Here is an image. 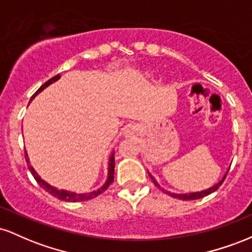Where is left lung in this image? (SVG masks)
I'll return each mask as SVG.
<instances>
[{
	"mask_svg": "<svg viewBox=\"0 0 252 252\" xmlns=\"http://www.w3.org/2000/svg\"><path fill=\"white\" fill-rule=\"evenodd\" d=\"M149 176H150V179H152V180H153V182H154V184H155V186H158V189H161V187L158 186V182L155 181V179L153 178V176L150 175V174H149ZM225 178H226V175H225L224 178L221 179V181H219L218 184L215 185V186H213V187H211V189H206V190H201V192L189 193V194H175V193H170V192H167V190H164V189H162L164 193H167V194H168V195L173 196V198H178V199H181V200H196V199L204 198V196L209 195V194H211V193H213V192H215V190L218 189L219 187L221 186V184H222V182H224Z\"/></svg>",
	"mask_w": 252,
	"mask_h": 252,
	"instance_id": "8db88e82",
	"label": "left lung"
}]
</instances>
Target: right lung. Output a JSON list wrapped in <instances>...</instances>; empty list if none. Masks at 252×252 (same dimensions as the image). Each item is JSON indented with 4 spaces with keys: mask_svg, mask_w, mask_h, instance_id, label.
Instances as JSON below:
<instances>
[{
    "mask_svg": "<svg viewBox=\"0 0 252 252\" xmlns=\"http://www.w3.org/2000/svg\"><path fill=\"white\" fill-rule=\"evenodd\" d=\"M60 76L59 74H57V76H54L53 78H51L50 80H47L43 85H41L39 88V90L35 92V94L32 96V99H33L34 97L36 96L37 94H40V92L42 91L43 89L47 88L48 85H51L52 83L57 82L58 79H59ZM26 161H27V164H28V168H30L32 175L34 176V179H35V181L37 184L40 185V186L42 187L43 189L46 190V192H48L50 194H52L53 196H56V198L59 199V200H63V201H70V202H80V201H86V200H90V199H94L98 196L99 194H102L104 190H106L109 189L110 185L112 184V181H114V174H115V158H114V154L111 155V158H110V161H109V174H108V180H106L105 184H104L103 187H100L99 189L94 190V192H91V193H83V194H78V193H73V192H68V190H63V189H54V187H52L51 185H48L47 182H45L42 180L41 178H40L39 175H37V173L34 170L33 167L30 164V160H28V155L27 153H26Z\"/></svg>",
    "mask_w": 252,
    "mask_h": 252,
    "instance_id": "right-lung-1",
    "label": "right lung"
}]
</instances>
